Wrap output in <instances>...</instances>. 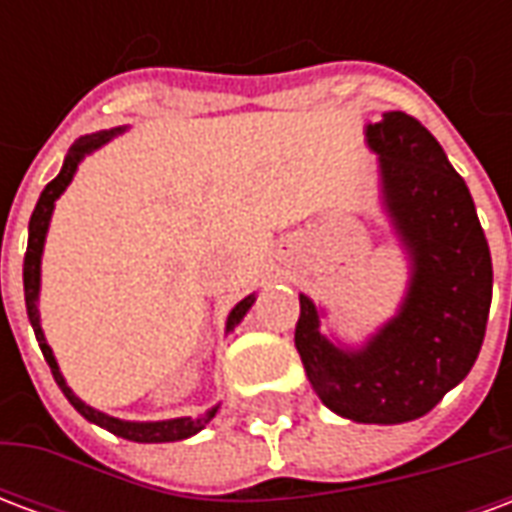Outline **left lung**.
Here are the masks:
<instances>
[{"instance_id":"left-lung-1","label":"left lung","mask_w":512,"mask_h":512,"mask_svg":"<svg viewBox=\"0 0 512 512\" xmlns=\"http://www.w3.org/2000/svg\"><path fill=\"white\" fill-rule=\"evenodd\" d=\"M378 156L381 208L408 257L397 312L362 345L321 332L326 315L299 296L296 351L312 389L334 414L397 425L428 414L469 376L491 310L494 268L474 200L436 136L406 112L365 126Z\"/></svg>"}]
</instances>
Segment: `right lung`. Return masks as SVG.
<instances>
[{"instance_id":"obj_1","label":"right lung","mask_w":512,"mask_h":512,"mask_svg":"<svg viewBox=\"0 0 512 512\" xmlns=\"http://www.w3.org/2000/svg\"><path fill=\"white\" fill-rule=\"evenodd\" d=\"M123 131H126V126L112 128V131H95V134L79 136V139L71 145V150H68L65 161H62L60 175L51 180L49 186L43 189V194H40L38 205H35V211H32V219H29V241H27V255H24V301H27L29 323H32V329H35L40 351H43V356H46V362H49L51 367V376H54L57 386L62 389V395L71 400V406L76 408L84 419H90L93 425L106 428L109 433L120 436V439L139 441V444H161V441H180V439H189V436H194V433H200V430L205 428L213 417H216L219 406L208 408V411L200 414V417L158 419V422H131V419L109 417V414H104V411L87 406L82 397L76 395L71 386H68L65 376L60 373V365H57L54 351H51V345L46 343V334H43V326H40V310H38L40 260H43V246H46V233H49L54 202L60 200L62 191L71 186L73 175H76V169H79V164L84 161V156H90L93 150L104 147L109 139H115V136L123 134ZM252 304H255V293L238 301L233 310H230V315H227V329H224V332H233L235 326L244 321V315L249 312Z\"/></svg>"}]
</instances>
